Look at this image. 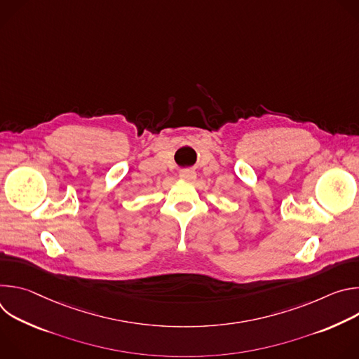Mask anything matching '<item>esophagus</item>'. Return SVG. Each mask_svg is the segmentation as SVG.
<instances>
[{
    "label": "esophagus",
    "mask_w": 359,
    "mask_h": 359,
    "mask_svg": "<svg viewBox=\"0 0 359 359\" xmlns=\"http://www.w3.org/2000/svg\"><path fill=\"white\" fill-rule=\"evenodd\" d=\"M180 179L183 180H194L196 179V172L191 169H184L180 172Z\"/></svg>",
    "instance_id": "34e87169"
}]
</instances>
